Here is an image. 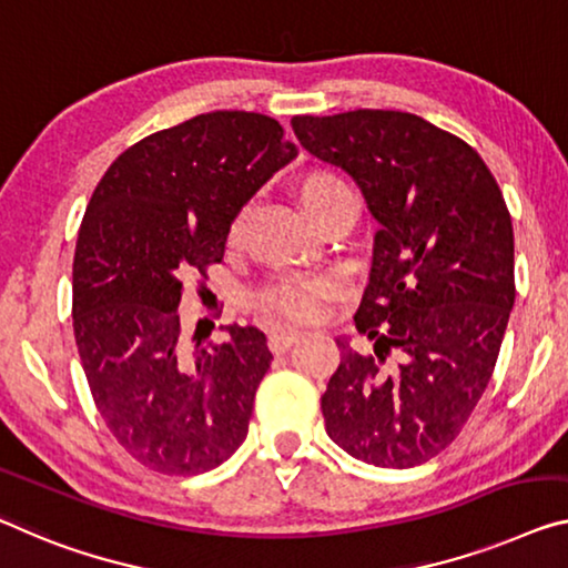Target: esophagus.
I'll use <instances>...</instances> for the list:
<instances>
[{"mask_svg":"<svg viewBox=\"0 0 568 568\" xmlns=\"http://www.w3.org/2000/svg\"><path fill=\"white\" fill-rule=\"evenodd\" d=\"M300 337H302L300 329L278 327V329H274L272 335H268V347H272V353H284V351H290V347H292Z\"/></svg>","mask_w":568,"mask_h":568,"instance_id":"1","label":"esophagus"}]
</instances>
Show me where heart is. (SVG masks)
I'll return each mask as SVG.
<instances>
[{
	"label": "heart",
	"mask_w": 568,
	"mask_h": 568,
	"mask_svg": "<svg viewBox=\"0 0 568 568\" xmlns=\"http://www.w3.org/2000/svg\"><path fill=\"white\" fill-rule=\"evenodd\" d=\"M351 193L343 180L333 172L317 170L310 172L307 178L300 182V200L304 211L312 215V221L317 223L322 215L327 213V207L335 203L339 195ZM248 217V207L233 217L231 223V241L241 239L243 223ZM337 284L333 276L325 274H286L278 276L276 282L266 284L264 290L254 294V304L266 314L278 320H312L320 312V304L327 300L329 294H335Z\"/></svg>",
	"instance_id": "1"
}]
</instances>
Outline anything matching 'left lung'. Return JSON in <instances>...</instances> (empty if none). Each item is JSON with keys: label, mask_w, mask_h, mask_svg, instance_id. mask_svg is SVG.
Listing matches in <instances>:
<instances>
[{"label": "left lung", "mask_w": 568, "mask_h": 568, "mask_svg": "<svg viewBox=\"0 0 568 568\" xmlns=\"http://www.w3.org/2000/svg\"><path fill=\"white\" fill-rule=\"evenodd\" d=\"M292 129L351 174L378 221L355 312L375 355L337 337L325 429L368 465L416 467L455 442L490 383L516 302L510 213L483 156L416 113L294 116ZM390 352L402 363L383 372Z\"/></svg>", "instance_id": "left-lung-1"}]
</instances>
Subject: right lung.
Segmentation results:
<instances>
[{
  "instance_id": "1",
  "label": "right lung",
  "mask_w": 568,
  "mask_h": 568,
  "mask_svg": "<svg viewBox=\"0 0 568 568\" xmlns=\"http://www.w3.org/2000/svg\"><path fill=\"white\" fill-rule=\"evenodd\" d=\"M296 146L254 111L200 113L144 136L95 185L73 258V333L95 408L162 475L223 465L248 434L272 353L256 327L182 343L190 274L221 264L233 217Z\"/></svg>"
}]
</instances>
